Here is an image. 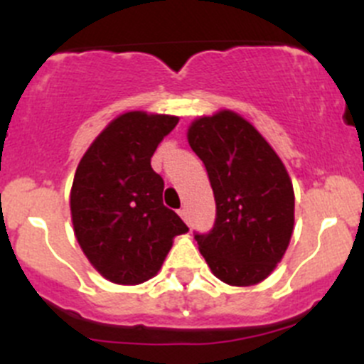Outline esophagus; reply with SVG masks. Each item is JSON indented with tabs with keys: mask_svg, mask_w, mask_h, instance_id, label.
<instances>
[{
	"mask_svg": "<svg viewBox=\"0 0 364 364\" xmlns=\"http://www.w3.org/2000/svg\"><path fill=\"white\" fill-rule=\"evenodd\" d=\"M179 215H181V218L185 220V222L188 223V225H190V216H188V209H185V208H183V209H179Z\"/></svg>",
	"mask_w": 364,
	"mask_h": 364,
	"instance_id": "esophagus-1",
	"label": "esophagus"
}]
</instances>
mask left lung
Segmentation results:
<instances>
[{"mask_svg":"<svg viewBox=\"0 0 364 364\" xmlns=\"http://www.w3.org/2000/svg\"><path fill=\"white\" fill-rule=\"evenodd\" d=\"M188 144L204 161L216 203L209 234H196L213 274L236 287L266 280L294 230V188L284 161L234 111L203 116Z\"/></svg>","mask_w":364,"mask_h":364,"instance_id":"8db88e82","label":"left lung"}]
</instances>
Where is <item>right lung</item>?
Segmentation results:
<instances>
[{"instance_id": "right-lung-1", "label": "right lung", "mask_w": 364, "mask_h": 364, "mask_svg": "<svg viewBox=\"0 0 364 364\" xmlns=\"http://www.w3.org/2000/svg\"><path fill=\"white\" fill-rule=\"evenodd\" d=\"M178 116L130 111L91 142L70 192L73 232L91 266L112 284L155 277L188 227L161 200L164 179L151 168L161 139Z\"/></svg>"}]
</instances>
